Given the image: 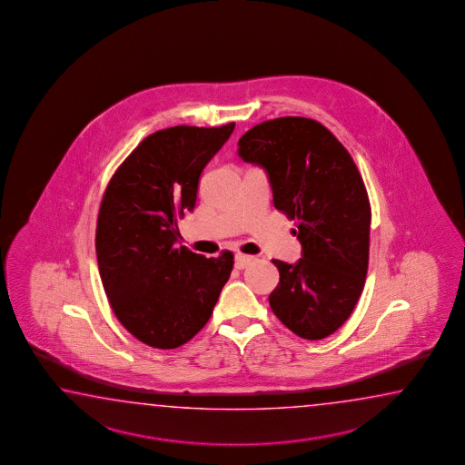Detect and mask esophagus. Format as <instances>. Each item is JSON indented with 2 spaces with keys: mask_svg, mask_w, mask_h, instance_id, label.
<instances>
[{
  "mask_svg": "<svg viewBox=\"0 0 465 465\" xmlns=\"http://www.w3.org/2000/svg\"><path fill=\"white\" fill-rule=\"evenodd\" d=\"M252 261H254V257L252 256H246V254H236V262H234V266H236V269H244V267L249 266Z\"/></svg>",
  "mask_w": 465,
  "mask_h": 465,
  "instance_id": "esophagus-1",
  "label": "esophagus"
}]
</instances>
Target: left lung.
Here are the masks:
<instances>
[{
  "label": "left lung",
  "mask_w": 465,
  "mask_h": 465,
  "mask_svg": "<svg viewBox=\"0 0 465 465\" xmlns=\"http://www.w3.org/2000/svg\"><path fill=\"white\" fill-rule=\"evenodd\" d=\"M242 161L266 169L272 201L296 223V264L272 259L277 319L309 341L331 336L354 311L369 266L371 204L354 159L314 119H271L237 143Z\"/></svg>",
  "instance_id": "obj_1"
}]
</instances>
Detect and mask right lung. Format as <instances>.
<instances>
[{
  "label": "right lung",
  "mask_w": 465,
  "mask_h": 465,
  "mask_svg": "<svg viewBox=\"0 0 465 465\" xmlns=\"http://www.w3.org/2000/svg\"><path fill=\"white\" fill-rule=\"evenodd\" d=\"M234 131L174 126L143 139L109 181L96 226L99 276L119 322L156 349L206 326L234 256L178 247V219L194 209L199 176Z\"/></svg>",
  "instance_id": "1"
}]
</instances>
